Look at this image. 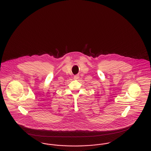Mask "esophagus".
I'll list each match as a JSON object with an SVG mask.
<instances>
[{
    "label": "esophagus",
    "mask_w": 151,
    "mask_h": 151,
    "mask_svg": "<svg viewBox=\"0 0 151 151\" xmlns=\"http://www.w3.org/2000/svg\"><path fill=\"white\" fill-rule=\"evenodd\" d=\"M78 79H79V75H75V76H74V79H75V80H78Z\"/></svg>",
    "instance_id": "1"
}]
</instances>
